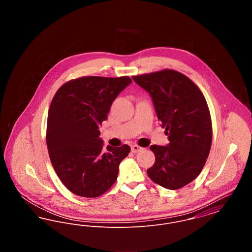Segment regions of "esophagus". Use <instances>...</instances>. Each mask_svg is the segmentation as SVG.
<instances>
[{
	"label": "esophagus",
	"instance_id": "esophagus-1",
	"mask_svg": "<svg viewBox=\"0 0 252 252\" xmlns=\"http://www.w3.org/2000/svg\"><path fill=\"white\" fill-rule=\"evenodd\" d=\"M143 149V147H141V146H139L138 144H133L131 146V151L133 153H137V152H139V151H141Z\"/></svg>",
	"mask_w": 252,
	"mask_h": 252
}]
</instances>
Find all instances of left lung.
Listing matches in <instances>:
<instances>
[{"mask_svg":"<svg viewBox=\"0 0 252 252\" xmlns=\"http://www.w3.org/2000/svg\"><path fill=\"white\" fill-rule=\"evenodd\" d=\"M132 78L152 97L169 140L165 146H150L155 163L147 175L166 189H180L197 178L211 150L213 126L206 99L190 78L174 70Z\"/></svg>","mask_w":252,"mask_h":252,"instance_id":"left-lung-1","label":"left lung"}]
</instances>
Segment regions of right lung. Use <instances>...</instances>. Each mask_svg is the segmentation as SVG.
<instances>
[{
	"label": "right lung",
	"instance_id": "add662e5",
	"mask_svg": "<svg viewBox=\"0 0 252 252\" xmlns=\"http://www.w3.org/2000/svg\"><path fill=\"white\" fill-rule=\"evenodd\" d=\"M132 80L128 76H83L62 85L48 111L46 143L52 165L64 186L76 195L97 197L114 184L130 147L108 145L99 126Z\"/></svg>",
	"mask_w": 252,
	"mask_h": 252
}]
</instances>
